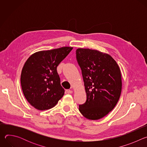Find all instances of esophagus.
Here are the masks:
<instances>
[{
    "mask_svg": "<svg viewBox=\"0 0 147 147\" xmlns=\"http://www.w3.org/2000/svg\"><path fill=\"white\" fill-rule=\"evenodd\" d=\"M66 92L67 94H72L73 93V91L70 90H66Z\"/></svg>",
    "mask_w": 147,
    "mask_h": 147,
    "instance_id": "esophagus-1",
    "label": "esophagus"
}]
</instances>
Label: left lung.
<instances>
[{
    "instance_id": "1",
    "label": "left lung",
    "mask_w": 147,
    "mask_h": 147,
    "mask_svg": "<svg viewBox=\"0 0 147 147\" xmlns=\"http://www.w3.org/2000/svg\"><path fill=\"white\" fill-rule=\"evenodd\" d=\"M76 57L87 94V100L80 105L79 111L88 119L99 120L113 110L120 98V67L110 55L95 49L78 48Z\"/></svg>"
}]
</instances>
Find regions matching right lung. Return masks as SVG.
<instances>
[{
	"label": "right lung",
	"mask_w": 147,
	"mask_h": 147,
	"mask_svg": "<svg viewBox=\"0 0 147 147\" xmlns=\"http://www.w3.org/2000/svg\"><path fill=\"white\" fill-rule=\"evenodd\" d=\"M73 48L63 47L38 51L26 61L21 74V85L25 98L35 109H50L64 95L57 66Z\"/></svg>",
	"instance_id": "add662e5"
}]
</instances>
